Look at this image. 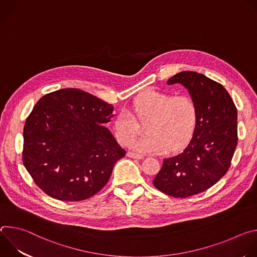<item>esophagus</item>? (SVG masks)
<instances>
[{
  "label": "esophagus",
  "instance_id": "esophagus-1",
  "mask_svg": "<svg viewBox=\"0 0 257 257\" xmlns=\"http://www.w3.org/2000/svg\"><path fill=\"white\" fill-rule=\"evenodd\" d=\"M127 157H129L131 159H136V160H142L144 158L142 155L135 154V153H132V152H128L127 153Z\"/></svg>",
  "mask_w": 257,
  "mask_h": 257
}]
</instances>
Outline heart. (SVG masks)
<instances>
[{
	"instance_id": "heart-1",
	"label": "heart",
	"mask_w": 257,
	"mask_h": 257,
	"mask_svg": "<svg viewBox=\"0 0 257 257\" xmlns=\"http://www.w3.org/2000/svg\"><path fill=\"white\" fill-rule=\"evenodd\" d=\"M135 118L144 122L145 136L131 148L140 153L163 154L183 148L192 137L197 123V105L188 94L148 90L139 94L128 109L114 122L115 136L121 145H129L138 133Z\"/></svg>"
}]
</instances>
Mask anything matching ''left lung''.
Returning <instances> with one entry per match:
<instances>
[{"label":"left lung","mask_w":257,"mask_h":257,"mask_svg":"<svg viewBox=\"0 0 257 257\" xmlns=\"http://www.w3.org/2000/svg\"><path fill=\"white\" fill-rule=\"evenodd\" d=\"M168 85H184L197 105V123L186 149L165 159L154 186L173 197L201 193L229 170L237 142V108L226 88L193 71H183Z\"/></svg>","instance_id":"8db88e82"}]
</instances>
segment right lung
Wrapping results in <instances>:
<instances>
[{
  "instance_id": "1",
  "label": "right lung",
  "mask_w": 257,
  "mask_h": 257,
  "mask_svg": "<svg viewBox=\"0 0 257 257\" xmlns=\"http://www.w3.org/2000/svg\"><path fill=\"white\" fill-rule=\"evenodd\" d=\"M114 106L77 88L41 97L23 129L22 161L34 183L62 201L87 199L126 152L104 125Z\"/></svg>"
}]
</instances>
